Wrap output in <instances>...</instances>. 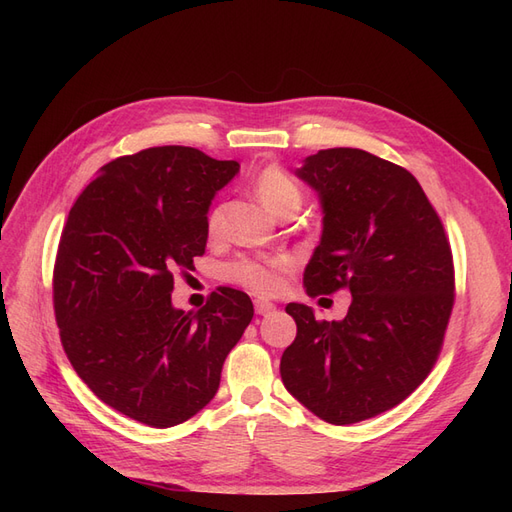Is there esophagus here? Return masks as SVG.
I'll return each mask as SVG.
<instances>
[{"label": "esophagus", "instance_id": "1", "mask_svg": "<svg viewBox=\"0 0 512 512\" xmlns=\"http://www.w3.org/2000/svg\"><path fill=\"white\" fill-rule=\"evenodd\" d=\"M254 307H256V314H260V316H267L275 309V305L271 301H262V299H256Z\"/></svg>", "mask_w": 512, "mask_h": 512}]
</instances>
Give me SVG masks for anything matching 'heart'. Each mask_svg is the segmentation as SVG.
I'll return each mask as SVG.
<instances>
[{"instance_id": "1", "label": "heart", "mask_w": 512, "mask_h": 512, "mask_svg": "<svg viewBox=\"0 0 512 512\" xmlns=\"http://www.w3.org/2000/svg\"><path fill=\"white\" fill-rule=\"evenodd\" d=\"M254 192L258 200L275 215L294 213L299 209L303 194L282 166H265L254 179ZM222 224V207H211L207 215V232L215 237ZM292 269V258L288 256H271V258H250L241 256L232 260L224 269V277L232 284H239L256 294H277L286 286V275Z\"/></svg>"}]
</instances>
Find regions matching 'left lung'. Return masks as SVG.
<instances>
[{
    "instance_id": "8db88e82",
    "label": "left lung",
    "mask_w": 512,
    "mask_h": 512,
    "mask_svg": "<svg viewBox=\"0 0 512 512\" xmlns=\"http://www.w3.org/2000/svg\"><path fill=\"white\" fill-rule=\"evenodd\" d=\"M316 190L322 237L307 262L309 297L348 288L344 320L288 303L297 337L280 374L288 393L331 425L401 404L436 363L455 303L444 226L412 173L363 149H322L294 170Z\"/></svg>"
}]
</instances>
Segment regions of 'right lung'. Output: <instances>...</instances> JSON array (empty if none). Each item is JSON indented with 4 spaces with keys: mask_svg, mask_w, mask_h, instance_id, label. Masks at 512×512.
Masks as SVG:
<instances>
[{
    "mask_svg": "<svg viewBox=\"0 0 512 512\" xmlns=\"http://www.w3.org/2000/svg\"><path fill=\"white\" fill-rule=\"evenodd\" d=\"M239 173L194 147H151L100 168L70 209L53 271L61 346L106 406L166 429L218 393L222 365L254 318L235 288L198 312L170 301L175 271L205 254L213 196Z\"/></svg>",
    "mask_w": 512,
    "mask_h": 512,
    "instance_id": "obj_1",
    "label": "right lung"
}]
</instances>
